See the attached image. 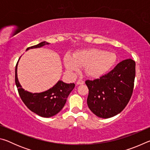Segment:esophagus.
Masks as SVG:
<instances>
[{
    "mask_svg": "<svg viewBox=\"0 0 150 150\" xmlns=\"http://www.w3.org/2000/svg\"><path fill=\"white\" fill-rule=\"evenodd\" d=\"M85 83V81H83V80H78L77 81V85H83V84H84Z\"/></svg>",
    "mask_w": 150,
    "mask_h": 150,
    "instance_id": "obj_1",
    "label": "esophagus"
}]
</instances>
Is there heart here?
<instances>
[{
	"label": "heart",
	"mask_w": 150,
	"mask_h": 150,
	"mask_svg": "<svg viewBox=\"0 0 150 150\" xmlns=\"http://www.w3.org/2000/svg\"><path fill=\"white\" fill-rule=\"evenodd\" d=\"M117 56L115 53L97 48H88L75 53L73 57L66 55L63 59L64 66L70 74L78 72L85 67L88 77L98 78L106 74L115 65Z\"/></svg>",
	"instance_id": "obj_1"
}]
</instances>
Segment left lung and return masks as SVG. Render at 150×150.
Returning <instances> with one entry per match:
<instances>
[{
  "label": "left lung",
  "mask_w": 150,
  "mask_h": 150,
  "mask_svg": "<svg viewBox=\"0 0 150 150\" xmlns=\"http://www.w3.org/2000/svg\"><path fill=\"white\" fill-rule=\"evenodd\" d=\"M136 75L134 60H124L100 79L85 81L88 88L87 105L98 117L108 118L126 107L133 92Z\"/></svg>",
  "instance_id": "obj_1"
}]
</instances>
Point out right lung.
I'll use <instances>...</instances> for the list:
<instances>
[{"mask_svg":"<svg viewBox=\"0 0 150 150\" xmlns=\"http://www.w3.org/2000/svg\"><path fill=\"white\" fill-rule=\"evenodd\" d=\"M47 44H50L45 41L42 42L28 47L26 51L41 47ZM20 57L15 68V83L21 99L30 110L42 117L50 118L57 115L64 106L68 96L75 87V84L65 83L59 80L54 87L44 92L33 93L25 91L20 84L17 75L18 64Z\"/></svg>","mask_w":150,"mask_h":150,"instance_id":"right-lung-1","label":"right lung"}]
</instances>
